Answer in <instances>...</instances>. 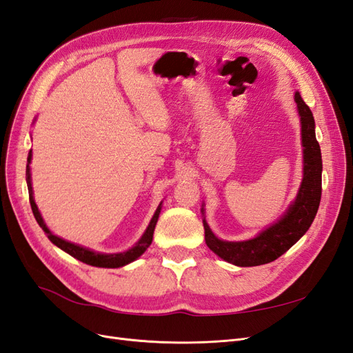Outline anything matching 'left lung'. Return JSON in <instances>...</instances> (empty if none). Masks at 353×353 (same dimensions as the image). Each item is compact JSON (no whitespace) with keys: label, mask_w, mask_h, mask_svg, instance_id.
<instances>
[{"label":"left lung","mask_w":353,"mask_h":353,"mask_svg":"<svg viewBox=\"0 0 353 353\" xmlns=\"http://www.w3.org/2000/svg\"><path fill=\"white\" fill-rule=\"evenodd\" d=\"M302 125L303 145V179L296 200L284 215L271 227L259 232L258 237L245 241H223L213 234L203 219L208 248L221 259L237 266H258L280 258L311 227L321 201V148L315 137V121L311 109L294 94ZM205 210L201 208V212Z\"/></svg>","instance_id":"1"}]
</instances>
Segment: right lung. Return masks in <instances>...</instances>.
<instances>
[{"instance_id":"obj_1","label":"right lung","mask_w":353,"mask_h":353,"mask_svg":"<svg viewBox=\"0 0 353 353\" xmlns=\"http://www.w3.org/2000/svg\"><path fill=\"white\" fill-rule=\"evenodd\" d=\"M30 159H32V150L28 154V165H26V183H28V190H29L30 208H32V212H34V216H35L37 222L39 223V227L44 230V232L47 234V237L50 239V241L52 244H56L57 248H60L61 250H65L66 253L73 256L74 259H78V261L87 263V265L99 266V268H119V266L128 265V263H131L135 259L140 258V256L147 250L148 245L152 244L153 232H154V227H156L157 219H159L160 209H162V203H160L159 208L156 209L150 223H148L145 232L143 234V237L138 240V243L134 245V248H131L130 250H126L123 253H99V252L90 250L87 248H82V245H78V244L66 241V240H63V239L54 236V234H52L47 228L46 222H44V219H42L37 203L34 200V193H32V183H30V168H29Z\"/></svg>"}]
</instances>
